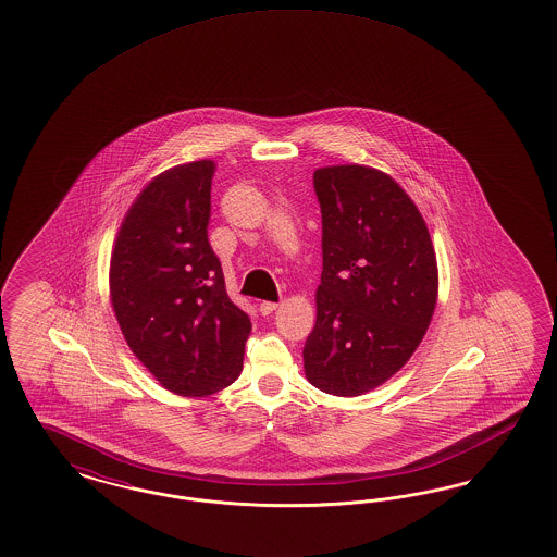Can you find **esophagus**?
I'll return each mask as SVG.
<instances>
[{"instance_id": "34e87169", "label": "esophagus", "mask_w": 557, "mask_h": 557, "mask_svg": "<svg viewBox=\"0 0 557 557\" xmlns=\"http://www.w3.org/2000/svg\"><path fill=\"white\" fill-rule=\"evenodd\" d=\"M276 308H278V304H274V301H262V304H260L262 315H270Z\"/></svg>"}]
</instances>
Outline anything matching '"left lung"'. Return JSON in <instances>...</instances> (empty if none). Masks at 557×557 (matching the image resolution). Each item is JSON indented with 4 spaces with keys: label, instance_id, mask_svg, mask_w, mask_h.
Instances as JSON below:
<instances>
[{
    "label": "left lung",
    "instance_id": "8db88e82",
    "mask_svg": "<svg viewBox=\"0 0 557 557\" xmlns=\"http://www.w3.org/2000/svg\"><path fill=\"white\" fill-rule=\"evenodd\" d=\"M322 210V278L306 341L309 384L359 396L400 370L432 322L437 262L428 225L388 173L313 171Z\"/></svg>",
    "mask_w": 557,
    "mask_h": 557
}]
</instances>
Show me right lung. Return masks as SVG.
Wrapping results in <instances>:
<instances>
[{
    "label": "right lung",
    "mask_w": 557,
    "mask_h": 557,
    "mask_svg": "<svg viewBox=\"0 0 557 557\" xmlns=\"http://www.w3.org/2000/svg\"><path fill=\"white\" fill-rule=\"evenodd\" d=\"M214 169L205 159L157 175L125 212L109 267L111 306L127 347L180 396L231 386L251 332L208 244Z\"/></svg>",
    "instance_id": "1"
}]
</instances>
